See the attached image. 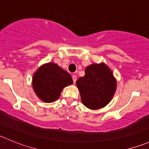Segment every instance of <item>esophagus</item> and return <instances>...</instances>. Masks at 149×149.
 Returning a JSON list of instances; mask_svg holds the SVG:
<instances>
[{
  "label": "esophagus",
  "instance_id": "obj_1",
  "mask_svg": "<svg viewBox=\"0 0 149 149\" xmlns=\"http://www.w3.org/2000/svg\"><path fill=\"white\" fill-rule=\"evenodd\" d=\"M72 79H73V83H76V80H77V78H76V76H75V75H73L72 76Z\"/></svg>",
  "mask_w": 149,
  "mask_h": 149
}]
</instances>
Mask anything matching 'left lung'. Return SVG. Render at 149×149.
Listing matches in <instances>:
<instances>
[{
  "label": "left lung",
  "mask_w": 149,
  "mask_h": 149,
  "mask_svg": "<svg viewBox=\"0 0 149 149\" xmlns=\"http://www.w3.org/2000/svg\"><path fill=\"white\" fill-rule=\"evenodd\" d=\"M81 102L92 110L105 107L116 92V81L111 69L102 63L92 64L85 69V75L76 81Z\"/></svg>",
  "instance_id": "8db88e82"
}]
</instances>
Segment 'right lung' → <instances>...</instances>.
Wrapping results in <instances>:
<instances>
[{"label": "right lung", "instance_id": "obj_1", "mask_svg": "<svg viewBox=\"0 0 149 149\" xmlns=\"http://www.w3.org/2000/svg\"><path fill=\"white\" fill-rule=\"evenodd\" d=\"M72 84L70 75L54 63L41 65L33 76V90L38 98L45 102L57 100L63 88Z\"/></svg>", "mask_w": 149, "mask_h": 149}]
</instances>
